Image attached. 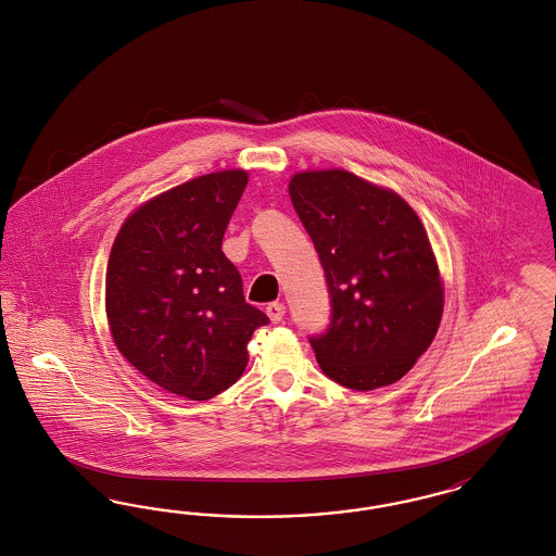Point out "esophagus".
I'll return each mask as SVG.
<instances>
[{"instance_id":"obj_1","label":"esophagus","mask_w":556,"mask_h":556,"mask_svg":"<svg viewBox=\"0 0 556 556\" xmlns=\"http://www.w3.org/2000/svg\"><path fill=\"white\" fill-rule=\"evenodd\" d=\"M267 316L268 320H270L273 325H279V323L283 320V316H286V306H283V304H279V302L268 304Z\"/></svg>"}]
</instances>
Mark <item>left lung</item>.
Segmentation results:
<instances>
[{
    "label": "left lung",
    "mask_w": 556,
    "mask_h": 556,
    "mask_svg": "<svg viewBox=\"0 0 556 556\" xmlns=\"http://www.w3.org/2000/svg\"><path fill=\"white\" fill-rule=\"evenodd\" d=\"M289 197L330 291L332 323L309 339L320 369L362 392L399 382L443 314V279L419 215L399 192L343 168L293 174Z\"/></svg>",
    "instance_id": "left-lung-1"
}]
</instances>
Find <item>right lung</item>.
<instances>
[{
  "mask_svg": "<svg viewBox=\"0 0 556 556\" xmlns=\"http://www.w3.org/2000/svg\"><path fill=\"white\" fill-rule=\"evenodd\" d=\"M247 185L249 173L230 168L155 194L127 215L109 256L104 307L118 353L191 401L244 374L252 332L268 323L222 250Z\"/></svg>",
  "mask_w": 556,
  "mask_h": 556,
  "instance_id": "add662e5",
  "label": "right lung"
}]
</instances>
